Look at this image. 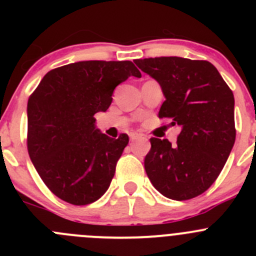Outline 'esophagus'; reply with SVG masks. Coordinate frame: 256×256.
Listing matches in <instances>:
<instances>
[{
    "mask_svg": "<svg viewBox=\"0 0 256 256\" xmlns=\"http://www.w3.org/2000/svg\"><path fill=\"white\" fill-rule=\"evenodd\" d=\"M144 136L141 135V134H136V132H132V134H130V138L132 141H135V140H138V138H142Z\"/></svg>",
    "mask_w": 256,
    "mask_h": 256,
    "instance_id": "1",
    "label": "esophagus"
}]
</instances>
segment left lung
<instances>
[{
  "mask_svg": "<svg viewBox=\"0 0 256 256\" xmlns=\"http://www.w3.org/2000/svg\"><path fill=\"white\" fill-rule=\"evenodd\" d=\"M135 64L161 85L166 100L158 118L180 126L174 146L150 140L147 176L164 197L192 200L218 178L236 142L233 92L207 60L158 56Z\"/></svg>",
  "mask_w": 256,
  "mask_h": 256,
  "instance_id": "obj_1",
  "label": "left lung"
}]
</instances>
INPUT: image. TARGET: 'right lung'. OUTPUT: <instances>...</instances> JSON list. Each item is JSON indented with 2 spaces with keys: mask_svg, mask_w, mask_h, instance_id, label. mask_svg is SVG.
<instances>
[{
  "mask_svg": "<svg viewBox=\"0 0 256 256\" xmlns=\"http://www.w3.org/2000/svg\"><path fill=\"white\" fill-rule=\"evenodd\" d=\"M141 73L130 60H86L48 72L28 99L27 148L44 184L60 200L85 206L108 190L116 164L128 144L95 128L112 92Z\"/></svg>",
  "mask_w": 256,
  "mask_h": 256,
  "instance_id": "1",
  "label": "right lung"
}]
</instances>
